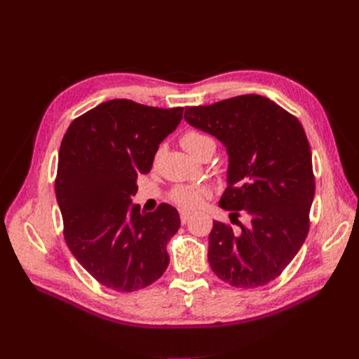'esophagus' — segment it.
I'll return each instance as SVG.
<instances>
[{"instance_id":"obj_1","label":"esophagus","mask_w":359,"mask_h":359,"mask_svg":"<svg viewBox=\"0 0 359 359\" xmlns=\"http://www.w3.org/2000/svg\"><path fill=\"white\" fill-rule=\"evenodd\" d=\"M190 217H191V215H190L189 212H186V211H181V212H180V220H181L182 224H186V223L190 220Z\"/></svg>"}]
</instances>
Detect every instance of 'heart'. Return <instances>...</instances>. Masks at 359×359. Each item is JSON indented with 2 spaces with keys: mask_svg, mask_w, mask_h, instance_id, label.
<instances>
[{
  "mask_svg": "<svg viewBox=\"0 0 359 359\" xmlns=\"http://www.w3.org/2000/svg\"><path fill=\"white\" fill-rule=\"evenodd\" d=\"M180 144L189 154L196 158H199L208 148H215L212 137L199 130H187L186 133H182ZM206 196H208V191L194 186H178L170 191V201L182 210H196Z\"/></svg>",
  "mask_w": 359,
  "mask_h": 359,
  "instance_id": "b5f03b06",
  "label": "heart"
}]
</instances>
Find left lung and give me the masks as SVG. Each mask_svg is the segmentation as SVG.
Segmentation results:
<instances>
[{
	"label": "left lung",
	"mask_w": 359,
	"mask_h": 359,
	"mask_svg": "<svg viewBox=\"0 0 359 359\" xmlns=\"http://www.w3.org/2000/svg\"><path fill=\"white\" fill-rule=\"evenodd\" d=\"M184 118L229 154L220 206L240 229L214 222L211 269L235 287L264 286L283 273L310 229L314 175L306 132L297 116L257 94L186 107Z\"/></svg>",
	"instance_id": "left-lung-1"
}]
</instances>
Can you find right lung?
Listing matches in <instances>:
<instances>
[{"instance_id":"right-lung-1","label":"right lung","mask_w":359,"mask_h":359,"mask_svg":"<svg viewBox=\"0 0 359 359\" xmlns=\"http://www.w3.org/2000/svg\"><path fill=\"white\" fill-rule=\"evenodd\" d=\"M182 111L115 99L73 119L62 137L55 194L64 240L78 262L112 290L144 289L169 265L166 245L180 229L178 211L160 203L142 214L130 198Z\"/></svg>"}]
</instances>
